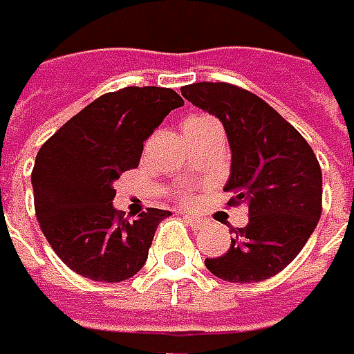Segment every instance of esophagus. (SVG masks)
<instances>
[{
	"label": "esophagus",
	"instance_id": "obj_1",
	"mask_svg": "<svg viewBox=\"0 0 354 354\" xmlns=\"http://www.w3.org/2000/svg\"><path fill=\"white\" fill-rule=\"evenodd\" d=\"M183 217H185V221L189 223L193 230H203V227H207V221L201 219V217H195V215L191 214H185Z\"/></svg>",
	"mask_w": 354,
	"mask_h": 354
}]
</instances>
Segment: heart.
<instances>
[{"instance_id":"obj_1","label":"heart","mask_w":354,"mask_h":354,"mask_svg":"<svg viewBox=\"0 0 354 354\" xmlns=\"http://www.w3.org/2000/svg\"><path fill=\"white\" fill-rule=\"evenodd\" d=\"M205 120H209V118H189L185 124H197V122H205ZM187 197H189V193L183 191V193H181V199H187Z\"/></svg>"}]
</instances>
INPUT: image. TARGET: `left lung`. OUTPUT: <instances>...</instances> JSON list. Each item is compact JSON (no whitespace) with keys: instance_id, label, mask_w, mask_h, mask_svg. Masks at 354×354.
I'll return each instance as SVG.
<instances>
[{"instance_id":"1","label":"left lung","mask_w":354,"mask_h":354,"mask_svg":"<svg viewBox=\"0 0 354 354\" xmlns=\"http://www.w3.org/2000/svg\"><path fill=\"white\" fill-rule=\"evenodd\" d=\"M183 98L221 120L232 151L227 205L248 207L223 256L205 258L225 282H262L300 254L322 212V173L304 137L260 96L225 82H195Z\"/></svg>"}]
</instances>
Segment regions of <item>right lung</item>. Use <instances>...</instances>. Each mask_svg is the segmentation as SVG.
<instances>
[{"label":"right lung","instance_id":"obj_1","mask_svg":"<svg viewBox=\"0 0 354 354\" xmlns=\"http://www.w3.org/2000/svg\"><path fill=\"white\" fill-rule=\"evenodd\" d=\"M183 98L171 88L109 92L41 145L32 171L39 227L58 258L96 282H122L147 262L157 225L171 212L149 207L124 219L113 205L114 181L135 169L142 142Z\"/></svg>","mask_w":354,"mask_h":354}]
</instances>
